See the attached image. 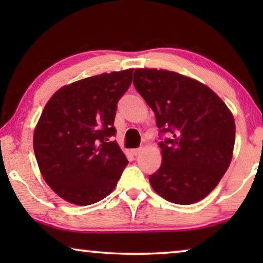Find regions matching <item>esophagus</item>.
<instances>
[{
	"mask_svg": "<svg viewBox=\"0 0 263 263\" xmlns=\"http://www.w3.org/2000/svg\"><path fill=\"white\" fill-rule=\"evenodd\" d=\"M143 151V147H139V148H135V149H133L132 152H133V154H134V156H139L140 153H141Z\"/></svg>",
	"mask_w": 263,
	"mask_h": 263,
	"instance_id": "obj_1",
	"label": "esophagus"
}]
</instances>
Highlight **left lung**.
Instances as JSON below:
<instances>
[{"instance_id":"obj_1","label":"left lung","mask_w":263,"mask_h":263,"mask_svg":"<svg viewBox=\"0 0 263 263\" xmlns=\"http://www.w3.org/2000/svg\"><path fill=\"white\" fill-rule=\"evenodd\" d=\"M170 139L158 143L163 161L149 175L154 192L177 204L199 202L231 163L236 125L217 93L195 79L165 69L138 68L133 80Z\"/></svg>"}]
</instances>
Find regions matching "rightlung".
<instances>
[{"label":"right lung","instance_id":"add662e5","mask_svg":"<svg viewBox=\"0 0 263 263\" xmlns=\"http://www.w3.org/2000/svg\"><path fill=\"white\" fill-rule=\"evenodd\" d=\"M134 69L95 75L63 86L34 128L33 149L48 185L64 201L87 206L117 185L128 160L116 141L117 102Z\"/></svg>","mask_w":263,"mask_h":263}]
</instances>
